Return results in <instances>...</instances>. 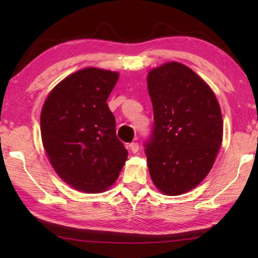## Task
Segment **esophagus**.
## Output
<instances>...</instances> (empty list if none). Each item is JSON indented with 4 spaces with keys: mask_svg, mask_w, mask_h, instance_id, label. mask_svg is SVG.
I'll list each match as a JSON object with an SVG mask.
<instances>
[{
    "mask_svg": "<svg viewBox=\"0 0 258 258\" xmlns=\"http://www.w3.org/2000/svg\"><path fill=\"white\" fill-rule=\"evenodd\" d=\"M130 150L133 152V154H137V152L139 151V143L138 142H132L130 143Z\"/></svg>",
    "mask_w": 258,
    "mask_h": 258,
    "instance_id": "1",
    "label": "esophagus"
}]
</instances>
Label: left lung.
Wrapping results in <instances>:
<instances>
[{
    "instance_id": "8db88e82",
    "label": "left lung",
    "mask_w": 258,
    "mask_h": 258,
    "mask_svg": "<svg viewBox=\"0 0 258 258\" xmlns=\"http://www.w3.org/2000/svg\"><path fill=\"white\" fill-rule=\"evenodd\" d=\"M154 128L145 143L151 180L163 194L178 196L211 171L223 137L215 94L192 69L167 62L148 74Z\"/></svg>"
}]
</instances>
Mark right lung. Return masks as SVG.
Here are the masks:
<instances>
[{
    "instance_id": "obj_1",
    "label": "right lung",
    "mask_w": 258,
    "mask_h": 258,
    "mask_svg": "<svg viewBox=\"0 0 258 258\" xmlns=\"http://www.w3.org/2000/svg\"><path fill=\"white\" fill-rule=\"evenodd\" d=\"M117 81L116 72L81 69L61 81L42 108V142L52 167L86 194L111 186L127 159L107 104Z\"/></svg>"
}]
</instances>
